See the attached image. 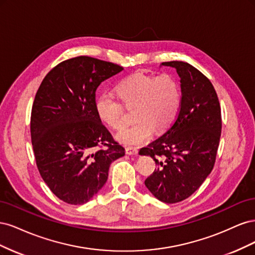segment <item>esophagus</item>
<instances>
[{
	"label": "esophagus",
	"mask_w": 255,
	"mask_h": 255,
	"mask_svg": "<svg viewBox=\"0 0 255 255\" xmlns=\"http://www.w3.org/2000/svg\"><path fill=\"white\" fill-rule=\"evenodd\" d=\"M126 152H127V154H128V155H136V154L138 153V149L134 148V146H128V148L126 149Z\"/></svg>",
	"instance_id": "esophagus-1"
}]
</instances>
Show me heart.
<instances>
[{
  "mask_svg": "<svg viewBox=\"0 0 255 255\" xmlns=\"http://www.w3.org/2000/svg\"><path fill=\"white\" fill-rule=\"evenodd\" d=\"M116 91L127 106H134V125L118 134L117 138L126 145H139L148 140L153 130L170 127L181 107V88L174 76H157L136 72L120 81ZM98 117L107 127L121 129L126 122L122 106L111 94L100 95L96 100Z\"/></svg>",
  "mask_w": 255,
  "mask_h": 255,
  "instance_id": "heart-1",
  "label": "heart"
}]
</instances>
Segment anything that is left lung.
I'll return each mask as SVG.
<instances>
[{
  "mask_svg": "<svg viewBox=\"0 0 255 255\" xmlns=\"http://www.w3.org/2000/svg\"><path fill=\"white\" fill-rule=\"evenodd\" d=\"M181 79V107L173 125L140 149L157 168L144 181L151 194L165 203L183 201L201 186L214 168L221 134V111L206 76L185 61H167Z\"/></svg>",
  "mask_w": 255,
  "mask_h": 255,
  "instance_id": "obj_1",
  "label": "left lung"
}]
</instances>
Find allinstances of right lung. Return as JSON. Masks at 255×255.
Listing matches in <instances>:
<instances>
[{
    "label": "right lung",
    "mask_w": 255,
    "mask_h": 255,
    "mask_svg": "<svg viewBox=\"0 0 255 255\" xmlns=\"http://www.w3.org/2000/svg\"><path fill=\"white\" fill-rule=\"evenodd\" d=\"M122 70L74 57L54 67L37 91L30 116L36 164L51 191L68 204L88 202L104 186L111 164L125 156L96 112L99 85Z\"/></svg>",
    "instance_id": "obj_1"
}]
</instances>
